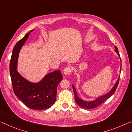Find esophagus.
Wrapping results in <instances>:
<instances>
[{
	"instance_id": "1",
	"label": "esophagus",
	"mask_w": 132,
	"mask_h": 132,
	"mask_svg": "<svg viewBox=\"0 0 132 132\" xmlns=\"http://www.w3.org/2000/svg\"><path fill=\"white\" fill-rule=\"evenodd\" d=\"M71 71H72V68H71V67H70V66L67 67L65 68L64 69V70H63L64 74H65V75L70 74V73L71 72Z\"/></svg>"
}]
</instances>
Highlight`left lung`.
<instances>
[{
	"mask_svg": "<svg viewBox=\"0 0 132 132\" xmlns=\"http://www.w3.org/2000/svg\"><path fill=\"white\" fill-rule=\"evenodd\" d=\"M114 47L116 48V50H114L115 52H116L117 55H119V57H120V61H121V58H120V54H119L118 49H117V48L116 46H114ZM121 67H120V72L121 71ZM119 79H120V76H119V78L117 79V81L116 82L115 84L114 85V86H113V88L111 89V90L109 93H107V94H106L103 95V96L98 97V98H97L96 99V100H93V101H84L83 100H82L81 98H80L78 96L77 93V92H76V88H75L74 86V85H72V88H73V91H74V93L75 100H76V102L77 103V104L79 106L82 107V108L88 109L96 108V107L98 106L99 105H100L101 104H102V103L104 102V101H106L109 98H110V97L111 96H112L113 94H114L115 91L116 90L117 86H118V84H119Z\"/></svg>",
	"mask_w": 132,
	"mask_h": 132,
	"instance_id": "1",
	"label": "left lung"
}]
</instances>
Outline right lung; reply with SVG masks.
Instances as JSON below:
<instances>
[{"label":"right lung","instance_id":"obj_1","mask_svg":"<svg viewBox=\"0 0 132 132\" xmlns=\"http://www.w3.org/2000/svg\"><path fill=\"white\" fill-rule=\"evenodd\" d=\"M32 30L18 41L13 48L10 63V74L15 94L28 108L42 110L47 109L56 100V89L62 76L60 70L49 73L38 82L26 80L17 70L18 56L21 48Z\"/></svg>","mask_w":132,"mask_h":132}]
</instances>
